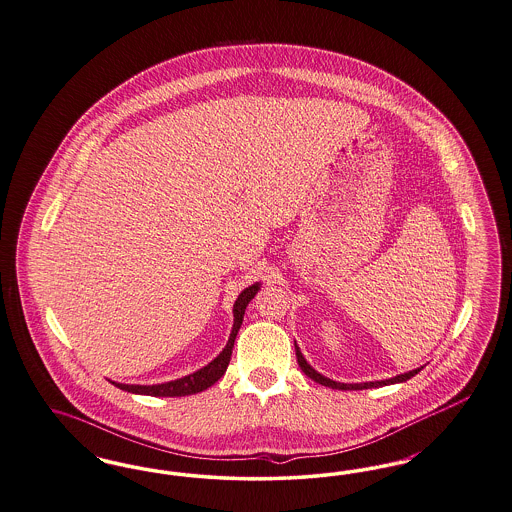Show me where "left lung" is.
Wrapping results in <instances>:
<instances>
[{"label":"left lung","instance_id":"obj_1","mask_svg":"<svg viewBox=\"0 0 512 512\" xmlns=\"http://www.w3.org/2000/svg\"><path fill=\"white\" fill-rule=\"evenodd\" d=\"M294 348H296V359H298L300 369H302L308 377L312 378V380H315V382H319V384H323V386H329V388H336V390H365V388H378V386L398 384V382H405V380L415 377V375L423 369V367H417V369H413V371H407V373H403V375H396V377L386 378V380L361 382V384H346V382H336V380H331V378L323 377L321 373H317L312 365L306 361V357L302 356V352H300V348H298L296 342H294Z\"/></svg>","mask_w":512,"mask_h":512}]
</instances>
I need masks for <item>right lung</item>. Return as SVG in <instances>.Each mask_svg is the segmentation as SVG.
Returning <instances> with one entry per match:
<instances>
[{
    "mask_svg": "<svg viewBox=\"0 0 512 512\" xmlns=\"http://www.w3.org/2000/svg\"><path fill=\"white\" fill-rule=\"evenodd\" d=\"M262 283H254L250 287H246L239 298L233 304V327L229 340L225 344L220 356L214 357L206 367H202L199 371L187 375V377L178 378V380H170V382H162V384H153V386H143V384H122V382H112L114 386H118L124 392L130 394H141V396H155V398H181V396H191V394H199L202 390L210 388L212 384H216L223 373L227 371V365L231 361V352H233V344L237 333L243 325V317H245L246 306L248 302L256 296V292L260 290Z\"/></svg>",
    "mask_w": 512,
    "mask_h": 512,
    "instance_id": "add662e5",
    "label": "right lung"
}]
</instances>
